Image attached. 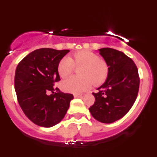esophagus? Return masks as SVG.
Segmentation results:
<instances>
[{"label": "esophagus", "instance_id": "esophagus-1", "mask_svg": "<svg viewBox=\"0 0 157 157\" xmlns=\"http://www.w3.org/2000/svg\"><path fill=\"white\" fill-rule=\"evenodd\" d=\"M74 97L75 98H82L83 96L82 94H74Z\"/></svg>", "mask_w": 157, "mask_h": 157}]
</instances>
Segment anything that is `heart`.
<instances>
[{
  "mask_svg": "<svg viewBox=\"0 0 157 157\" xmlns=\"http://www.w3.org/2000/svg\"><path fill=\"white\" fill-rule=\"evenodd\" d=\"M75 66L79 67L78 76H72L62 82L64 91L80 94L90 88L92 82L98 86L106 80L109 75V66L105 60L99 58L90 50H81L69 57H63L58 64V73L62 78L71 74Z\"/></svg>",
  "mask_w": 157,
  "mask_h": 157,
  "instance_id": "b5f03b06",
  "label": "heart"
}]
</instances>
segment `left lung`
Here are the masks:
<instances>
[{"instance_id":"left-lung-1","label":"left lung","mask_w":157,"mask_h":157,"mask_svg":"<svg viewBox=\"0 0 157 157\" xmlns=\"http://www.w3.org/2000/svg\"><path fill=\"white\" fill-rule=\"evenodd\" d=\"M109 66L105 82L94 93L95 101L89 109L93 117L103 123L117 121L129 112L134 105L138 90L139 76L137 66L123 52L114 48L98 49Z\"/></svg>"}]
</instances>
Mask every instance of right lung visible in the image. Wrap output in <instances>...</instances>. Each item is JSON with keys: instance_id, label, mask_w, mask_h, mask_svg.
Here are the masks:
<instances>
[{"instance_id": "obj_1", "label": "right lung", "mask_w": 157, "mask_h": 157, "mask_svg": "<svg viewBox=\"0 0 157 157\" xmlns=\"http://www.w3.org/2000/svg\"><path fill=\"white\" fill-rule=\"evenodd\" d=\"M69 50L42 48L22 59L15 75V90L24 114L34 124L52 127L61 121L74 97L54 88L59 82L58 64ZM56 89L57 93L54 90ZM50 92L52 94H48Z\"/></svg>"}]
</instances>
